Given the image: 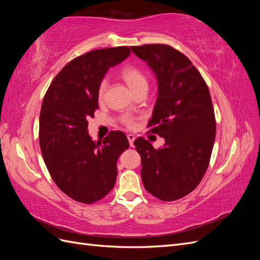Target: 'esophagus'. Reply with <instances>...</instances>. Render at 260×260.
<instances>
[{"mask_svg":"<svg viewBox=\"0 0 260 260\" xmlns=\"http://www.w3.org/2000/svg\"><path fill=\"white\" fill-rule=\"evenodd\" d=\"M127 138H128V141H129V144H130V146H131V147L135 146V145H133V142H135L136 137L133 136V135H128V136H127Z\"/></svg>","mask_w":260,"mask_h":260,"instance_id":"34e87169","label":"esophagus"}]
</instances>
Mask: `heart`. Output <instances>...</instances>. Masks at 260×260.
Wrapping results in <instances>:
<instances>
[{"label": "heart", "instance_id": "heart-1", "mask_svg": "<svg viewBox=\"0 0 260 260\" xmlns=\"http://www.w3.org/2000/svg\"><path fill=\"white\" fill-rule=\"evenodd\" d=\"M120 76L123 79V81L127 83V85L129 86L133 94L142 89H147V78L145 74L136 66H130V65L124 66L121 69ZM106 86H107L106 80L105 79L102 80L98 89V96L100 100L103 99L104 93L106 91ZM121 122L128 129H133L136 127V120L129 116L123 117L121 119Z\"/></svg>", "mask_w": 260, "mask_h": 260}]
</instances>
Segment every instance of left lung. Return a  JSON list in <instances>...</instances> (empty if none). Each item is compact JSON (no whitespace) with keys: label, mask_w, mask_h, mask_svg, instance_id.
<instances>
[{"label":"left lung","mask_w":260,"mask_h":260,"mask_svg":"<svg viewBox=\"0 0 260 260\" xmlns=\"http://www.w3.org/2000/svg\"><path fill=\"white\" fill-rule=\"evenodd\" d=\"M131 50L157 77L158 95L147 128L166 141L161 148L143 138L133 143L141 156L142 182L160 201L182 199L200 184L214 147L216 118L208 86L192 61L170 45Z\"/></svg>","instance_id":"left-lung-1"}]
</instances>
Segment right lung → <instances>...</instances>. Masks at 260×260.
Instances as JSON below:
<instances>
[{
  "label": "right lung",
  "instance_id": "add662e5",
  "mask_svg": "<svg viewBox=\"0 0 260 260\" xmlns=\"http://www.w3.org/2000/svg\"><path fill=\"white\" fill-rule=\"evenodd\" d=\"M129 54L127 46H117L80 55L62 67L44 95L39 141L45 166L59 190L79 203L93 204L113 190L117 159L129 147L121 131L96 143L88 133L102 79Z\"/></svg>",
  "mask_w": 260,
  "mask_h": 260
}]
</instances>
